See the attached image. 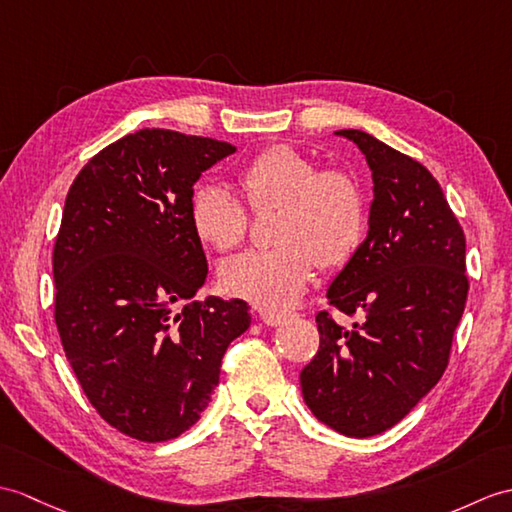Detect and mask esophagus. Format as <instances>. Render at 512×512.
<instances>
[{
	"label": "esophagus",
	"instance_id": "obj_1",
	"mask_svg": "<svg viewBox=\"0 0 512 512\" xmlns=\"http://www.w3.org/2000/svg\"><path fill=\"white\" fill-rule=\"evenodd\" d=\"M288 316L290 314H285V312H261V320H264V323L270 325V327L283 325L285 320H288Z\"/></svg>",
	"mask_w": 512,
	"mask_h": 512
}]
</instances>
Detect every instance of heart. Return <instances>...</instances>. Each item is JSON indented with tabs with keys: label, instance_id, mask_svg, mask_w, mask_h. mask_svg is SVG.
Instances as JSON below:
<instances>
[{
	"label": "heart",
	"instance_id": "heart-1",
	"mask_svg": "<svg viewBox=\"0 0 512 512\" xmlns=\"http://www.w3.org/2000/svg\"><path fill=\"white\" fill-rule=\"evenodd\" d=\"M255 213L277 209L268 251H248L220 268L231 296L266 310H283L305 294L316 264L334 270L355 255L366 231V198L347 172L318 170L290 146H272L235 176ZM189 224L202 244L218 253L240 246L248 213L229 189L200 187L189 202Z\"/></svg>",
	"mask_w": 512,
	"mask_h": 512
}]
</instances>
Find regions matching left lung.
I'll return each instance as SVG.
<instances>
[{
    "label": "left lung",
    "mask_w": 512,
    "mask_h": 512,
    "mask_svg": "<svg viewBox=\"0 0 512 512\" xmlns=\"http://www.w3.org/2000/svg\"><path fill=\"white\" fill-rule=\"evenodd\" d=\"M373 172L368 233L327 290L329 305L364 323L318 312L320 347L301 371L307 408L344 436L397 425L443 377L465 312V233L441 185L408 154L362 130H336Z\"/></svg>",
    "instance_id": "1"
}]
</instances>
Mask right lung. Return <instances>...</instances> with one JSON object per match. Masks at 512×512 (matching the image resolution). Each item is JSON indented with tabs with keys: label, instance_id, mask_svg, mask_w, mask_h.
<instances>
[{
	"label": "right lung",
	"instance_id": "obj_1",
	"mask_svg": "<svg viewBox=\"0 0 512 512\" xmlns=\"http://www.w3.org/2000/svg\"><path fill=\"white\" fill-rule=\"evenodd\" d=\"M227 141L144 128L71 183L54 244V318L91 406L144 443L181 436L209 406L246 301H192L207 257L189 224L194 183Z\"/></svg>",
	"mask_w": 512,
	"mask_h": 512
}]
</instances>
